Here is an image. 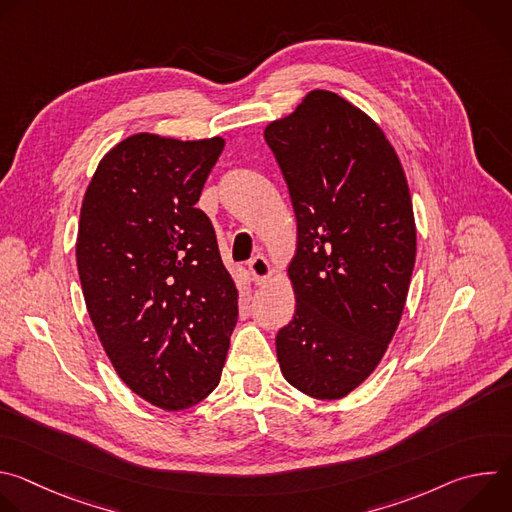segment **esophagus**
I'll list each match as a JSON object with an SVG mask.
<instances>
[{"instance_id": "esophagus-1", "label": "esophagus", "mask_w": 512, "mask_h": 512, "mask_svg": "<svg viewBox=\"0 0 512 512\" xmlns=\"http://www.w3.org/2000/svg\"><path fill=\"white\" fill-rule=\"evenodd\" d=\"M249 271H251L253 281H255L257 285H263V283L271 277V265H269V261H267L265 257H261V255H257V257L251 259Z\"/></svg>"}]
</instances>
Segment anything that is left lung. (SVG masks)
<instances>
[{
  "mask_svg": "<svg viewBox=\"0 0 512 512\" xmlns=\"http://www.w3.org/2000/svg\"><path fill=\"white\" fill-rule=\"evenodd\" d=\"M263 135L298 223L279 369L314 399H342L373 375L403 316L417 251L407 178L383 129L330 91H310Z\"/></svg>",
  "mask_w": 512,
  "mask_h": 512,
  "instance_id": "8db88e82",
  "label": "left lung"
}]
</instances>
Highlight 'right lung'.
Segmentation results:
<instances>
[{
	"label": "right lung",
	"mask_w": 512,
	"mask_h": 512,
	"mask_svg": "<svg viewBox=\"0 0 512 512\" xmlns=\"http://www.w3.org/2000/svg\"><path fill=\"white\" fill-rule=\"evenodd\" d=\"M223 137L135 133L99 162L83 198L77 267L97 336L141 399L182 411L221 381L239 291L196 208Z\"/></svg>",
	"instance_id": "right-lung-1"
}]
</instances>
